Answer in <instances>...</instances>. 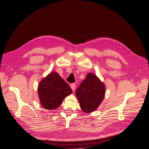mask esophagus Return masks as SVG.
I'll return each mask as SVG.
<instances>
[{
  "instance_id": "1",
  "label": "esophagus",
  "mask_w": 149,
  "mask_h": 149,
  "mask_svg": "<svg viewBox=\"0 0 149 149\" xmlns=\"http://www.w3.org/2000/svg\"><path fill=\"white\" fill-rule=\"evenodd\" d=\"M71 88L72 89V90H73V91H74V90H75V88H76V84H74V83H72L71 84Z\"/></svg>"
}]
</instances>
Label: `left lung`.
Returning a JSON list of instances; mask_svg holds the SVG:
<instances>
[{
    "instance_id": "left-lung-1",
    "label": "left lung",
    "mask_w": 149,
    "mask_h": 149,
    "mask_svg": "<svg viewBox=\"0 0 149 149\" xmlns=\"http://www.w3.org/2000/svg\"><path fill=\"white\" fill-rule=\"evenodd\" d=\"M105 85L97 76L89 73L76 91L81 109L86 113L95 111L105 95Z\"/></svg>"
}]
</instances>
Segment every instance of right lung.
I'll return each instance as SVG.
<instances>
[{
    "label": "right lung",
    "mask_w": 149,
    "mask_h": 149,
    "mask_svg": "<svg viewBox=\"0 0 149 149\" xmlns=\"http://www.w3.org/2000/svg\"><path fill=\"white\" fill-rule=\"evenodd\" d=\"M72 89L56 72H51L38 84V94L42 106L47 110L55 109Z\"/></svg>",
    "instance_id": "obj_1"
}]
</instances>
